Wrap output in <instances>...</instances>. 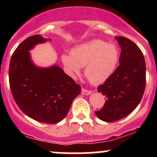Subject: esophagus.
Here are the masks:
<instances>
[{"mask_svg": "<svg viewBox=\"0 0 157 157\" xmlns=\"http://www.w3.org/2000/svg\"><path fill=\"white\" fill-rule=\"evenodd\" d=\"M81 93H82V94L86 95V96H87V95L91 94L92 92L90 91V90H86V89L83 88V89H82V90H81Z\"/></svg>", "mask_w": 157, "mask_h": 157, "instance_id": "esophagus-1", "label": "esophagus"}]
</instances>
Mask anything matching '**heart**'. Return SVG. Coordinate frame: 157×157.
I'll return each instance as SVG.
<instances>
[{
  "instance_id": "1",
  "label": "heart",
  "mask_w": 157,
  "mask_h": 157,
  "mask_svg": "<svg viewBox=\"0 0 157 157\" xmlns=\"http://www.w3.org/2000/svg\"><path fill=\"white\" fill-rule=\"evenodd\" d=\"M61 61L71 75L84 74L92 83L105 81L112 74L118 61V51L112 44L94 39L72 49L71 55H63Z\"/></svg>"
}]
</instances>
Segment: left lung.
<instances>
[{
	"mask_svg": "<svg viewBox=\"0 0 157 157\" xmlns=\"http://www.w3.org/2000/svg\"><path fill=\"white\" fill-rule=\"evenodd\" d=\"M115 38L121 49L120 64L98 87V92L105 97V102L102 109L95 112L99 119L106 122L118 121L131 114L140 103L146 85V64L140 49L127 38Z\"/></svg>",
	"mask_w": 157,
	"mask_h": 157,
	"instance_id": "1",
	"label": "left lung"
}]
</instances>
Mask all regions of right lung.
Segmentation results:
<instances>
[{
  "label": "right lung",
  "mask_w": 157,
  "mask_h": 157,
  "mask_svg": "<svg viewBox=\"0 0 157 157\" xmlns=\"http://www.w3.org/2000/svg\"><path fill=\"white\" fill-rule=\"evenodd\" d=\"M47 40L35 35L19 45L10 61L9 82L23 113L40 122L56 124L65 118L81 87L58 66L40 67L33 62L29 51Z\"/></svg>",
  "instance_id": "add662e5"
}]
</instances>
